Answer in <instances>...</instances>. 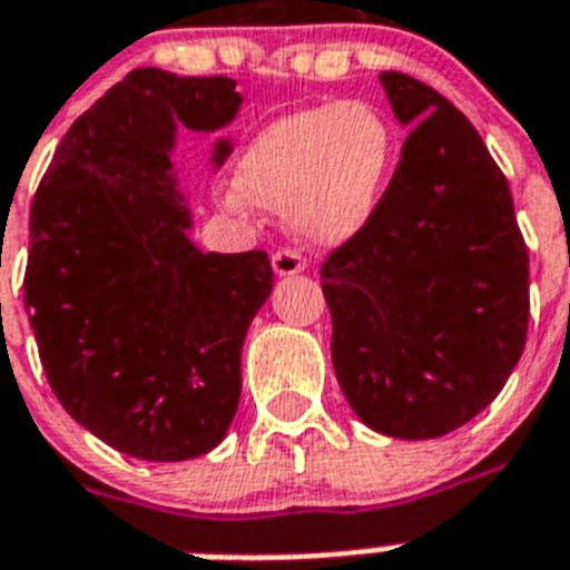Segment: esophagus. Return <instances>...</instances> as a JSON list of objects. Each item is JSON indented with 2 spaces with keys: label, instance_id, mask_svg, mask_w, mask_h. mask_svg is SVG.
Instances as JSON below:
<instances>
[{
  "label": "esophagus",
  "instance_id": "esophagus-1",
  "mask_svg": "<svg viewBox=\"0 0 570 570\" xmlns=\"http://www.w3.org/2000/svg\"><path fill=\"white\" fill-rule=\"evenodd\" d=\"M307 261H304V254L295 252V248H277L272 254V269H275L277 277H289V275H298L304 272Z\"/></svg>",
  "mask_w": 570,
  "mask_h": 570
}]
</instances>
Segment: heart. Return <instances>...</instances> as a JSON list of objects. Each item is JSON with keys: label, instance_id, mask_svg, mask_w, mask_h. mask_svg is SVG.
I'll return each mask as SVG.
<instances>
[{"label": "heart", "instance_id": "obj_1", "mask_svg": "<svg viewBox=\"0 0 570 570\" xmlns=\"http://www.w3.org/2000/svg\"><path fill=\"white\" fill-rule=\"evenodd\" d=\"M390 119L368 101L293 110L263 128L239 160V193L289 213L313 243H345L372 222L395 169ZM243 196H230L243 205Z\"/></svg>", "mask_w": 570, "mask_h": 570}]
</instances>
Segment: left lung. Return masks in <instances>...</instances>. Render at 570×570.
Instances as JSON below:
<instances>
[{
    "label": "left lung",
    "instance_id": "obj_1",
    "mask_svg": "<svg viewBox=\"0 0 570 570\" xmlns=\"http://www.w3.org/2000/svg\"><path fill=\"white\" fill-rule=\"evenodd\" d=\"M381 85L413 131L372 222L322 266L333 372L363 424L436 439L483 413L521 360L530 257L478 128L404 72Z\"/></svg>",
    "mask_w": 570,
    "mask_h": 570
}]
</instances>
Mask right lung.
Returning <instances> with one entry per match:
<instances>
[{
    "mask_svg": "<svg viewBox=\"0 0 570 570\" xmlns=\"http://www.w3.org/2000/svg\"><path fill=\"white\" fill-rule=\"evenodd\" d=\"M225 76L134 69L72 122L37 187L26 313L49 386L110 448L180 462L219 445L243 392V342L272 293L266 252H198L178 189V122L219 131ZM230 142L219 140L222 166Z\"/></svg>",
    "mask_w": 570,
    "mask_h": 570,
    "instance_id": "add662e5",
    "label": "right lung"
}]
</instances>
